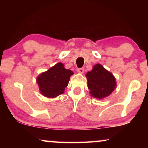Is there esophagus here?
Listing matches in <instances>:
<instances>
[{
	"label": "esophagus",
	"instance_id": "1",
	"mask_svg": "<svg viewBox=\"0 0 148 148\" xmlns=\"http://www.w3.org/2000/svg\"><path fill=\"white\" fill-rule=\"evenodd\" d=\"M77 72L79 73H84V68H79L77 69Z\"/></svg>",
	"mask_w": 148,
	"mask_h": 148
}]
</instances>
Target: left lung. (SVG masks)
I'll list each match as a JSON object with an SVG mask.
<instances>
[{"label": "left lung", "instance_id": "left-lung-1", "mask_svg": "<svg viewBox=\"0 0 148 148\" xmlns=\"http://www.w3.org/2000/svg\"><path fill=\"white\" fill-rule=\"evenodd\" d=\"M86 77L91 96L96 98L109 96L116 86L114 77L100 64H96L91 71L87 73Z\"/></svg>", "mask_w": 148, "mask_h": 148}]
</instances>
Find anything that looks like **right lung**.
I'll return each mask as SVG.
<instances>
[{
    "label": "right lung",
    "instance_id": "right-lung-1",
    "mask_svg": "<svg viewBox=\"0 0 148 148\" xmlns=\"http://www.w3.org/2000/svg\"><path fill=\"white\" fill-rule=\"evenodd\" d=\"M73 74L72 71L64 69L62 63H57L38 76L37 83L40 92L48 98H54L62 94Z\"/></svg>",
    "mask_w": 148,
    "mask_h": 148
}]
</instances>
